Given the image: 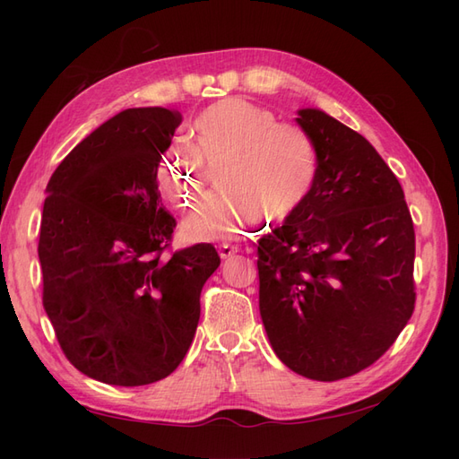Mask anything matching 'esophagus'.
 Masks as SVG:
<instances>
[{"label":"esophagus","mask_w":459,"mask_h":459,"mask_svg":"<svg viewBox=\"0 0 459 459\" xmlns=\"http://www.w3.org/2000/svg\"><path fill=\"white\" fill-rule=\"evenodd\" d=\"M238 251H239L238 247H235V245H228V243H221V245L218 247V255H220L221 260H226V258L233 256Z\"/></svg>","instance_id":"1"}]
</instances>
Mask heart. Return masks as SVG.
I'll list each match as a JSON object with an SVG mask.
<instances>
[{
  "label": "heart",
  "mask_w": 459,
  "mask_h": 459,
  "mask_svg": "<svg viewBox=\"0 0 459 459\" xmlns=\"http://www.w3.org/2000/svg\"><path fill=\"white\" fill-rule=\"evenodd\" d=\"M193 151L204 160L226 157L218 182L226 193L208 201L186 221L191 239H230L260 218L283 221L308 199L317 174V155L300 130L277 124L272 110L241 97H228L189 124ZM195 157L172 151L160 169L170 197L189 204L201 189Z\"/></svg>",
  "instance_id": "1"
}]
</instances>
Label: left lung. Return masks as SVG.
Wrapping results in <instances>:
<instances>
[{"label":"left lung","instance_id":"left-lung-1","mask_svg":"<svg viewBox=\"0 0 459 459\" xmlns=\"http://www.w3.org/2000/svg\"><path fill=\"white\" fill-rule=\"evenodd\" d=\"M297 115L317 174L258 243L260 317L289 369L337 381L379 359L411 317L415 233L404 191L366 137L319 108Z\"/></svg>","mask_w":459,"mask_h":459}]
</instances>
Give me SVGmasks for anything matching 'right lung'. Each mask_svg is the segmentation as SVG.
Listing matches in <instances>:
<instances>
[{
    "label": "right lung",
    "mask_w": 459,
    "mask_h": 459,
    "mask_svg": "<svg viewBox=\"0 0 459 459\" xmlns=\"http://www.w3.org/2000/svg\"><path fill=\"white\" fill-rule=\"evenodd\" d=\"M179 124L162 107L122 110L68 152L46 187L44 308L68 362L107 385L169 377L220 266L211 243L162 256L176 220L160 204L157 172Z\"/></svg>",
    "instance_id": "right-lung-1"
}]
</instances>
